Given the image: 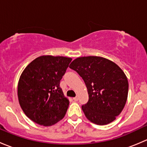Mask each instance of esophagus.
Wrapping results in <instances>:
<instances>
[{"label":"esophagus","instance_id":"34e87169","mask_svg":"<svg viewBox=\"0 0 147 147\" xmlns=\"http://www.w3.org/2000/svg\"><path fill=\"white\" fill-rule=\"evenodd\" d=\"M73 100H75V101H78V96H77V97H74Z\"/></svg>","mask_w":147,"mask_h":147}]
</instances>
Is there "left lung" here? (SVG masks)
<instances>
[{"instance_id": "obj_1", "label": "left lung", "mask_w": 147, "mask_h": 147, "mask_svg": "<svg viewBox=\"0 0 147 147\" xmlns=\"http://www.w3.org/2000/svg\"><path fill=\"white\" fill-rule=\"evenodd\" d=\"M69 68L84 80L89 100L82 109L91 122L105 125L121 112L128 95L129 84L122 69L111 60L97 56L78 57Z\"/></svg>"}]
</instances>
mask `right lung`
I'll list each match as a JSON object with an SVG mask.
<instances>
[{
	"label": "right lung",
	"instance_id": "obj_1",
	"mask_svg": "<svg viewBox=\"0 0 147 147\" xmlns=\"http://www.w3.org/2000/svg\"><path fill=\"white\" fill-rule=\"evenodd\" d=\"M72 58L42 55L25 68L18 84L19 104L26 116L45 127L65 117L69 100L64 96L60 82Z\"/></svg>",
	"mask_w": 147,
	"mask_h": 147
}]
</instances>
